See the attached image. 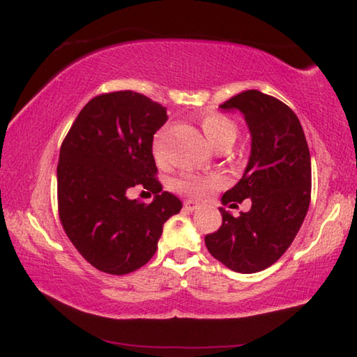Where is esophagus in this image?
Segmentation results:
<instances>
[{
  "label": "esophagus",
  "mask_w": 357,
  "mask_h": 357,
  "mask_svg": "<svg viewBox=\"0 0 357 357\" xmlns=\"http://www.w3.org/2000/svg\"><path fill=\"white\" fill-rule=\"evenodd\" d=\"M184 209L189 211V212L197 211V209H199V204L197 203V201H193V199H187V201H184Z\"/></svg>",
  "instance_id": "obj_1"
}]
</instances>
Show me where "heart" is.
<instances>
[{"instance_id": "obj_1", "label": "heart", "mask_w": 357, "mask_h": 357, "mask_svg": "<svg viewBox=\"0 0 357 357\" xmlns=\"http://www.w3.org/2000/svg\"><path fill=\"white\" fill-rule=\"evenodd\" d=\"M201 129L206 135L209 144L217 148V150H225L229 148L237 137V125L228 116L223 114L211 112L201 116L199 120ZM153 156L158 164H164V156H162L160 144L156 139L153 144ZM222 178L217 174H197V173H184L179 178L173 179L172 189L179 193H184L192 198H206L211 192L218 189L222 185Z\"/></svg>"}]
</instances>
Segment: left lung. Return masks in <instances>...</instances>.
I'll return each instance as SVG.
<instances>
[{"mask_svg": "<svg viewBox=\"0 0 357 357\" xmlns=\"http://www.w3.org/2000/svg\"><path fill=\"white\" fill-rule=\"evenodd\" d=\"M241 111L251 134V154L242 179L222 197L223 204L251 199V209L207 234L211 255L237 273L273 265L300 231L310 203V154L301 123L291 109L259 90L232 96L220 106ZM231 204V206H232Z\"/></svg>", "mask_w": 357, "mask_h": 357, "instance_id": "1", "label": "left lung"}]
</instances>
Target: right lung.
Instances as JSON below:
<instances>
[{
  "mask_svg": "<svg viewBox=\"0 0 357 357\" xmlns=\"http://www.w3.org/2000/svg\"><path fill=\"white\" fill-rule=\"evenodd\" d=\"M167 109L148 96L120 90L90 100L63 139L57 164V206L70 242L96 270L126 275L154 256L162 226L183 203L162 192L153 137ZM140 185L150 205L129 200Z\"/></svg>",
  "mask_w": 357,
  "mask_h": 357,
  "instance_id": "right-lung-1",
  "label": "right lung"
}]
</instances>
